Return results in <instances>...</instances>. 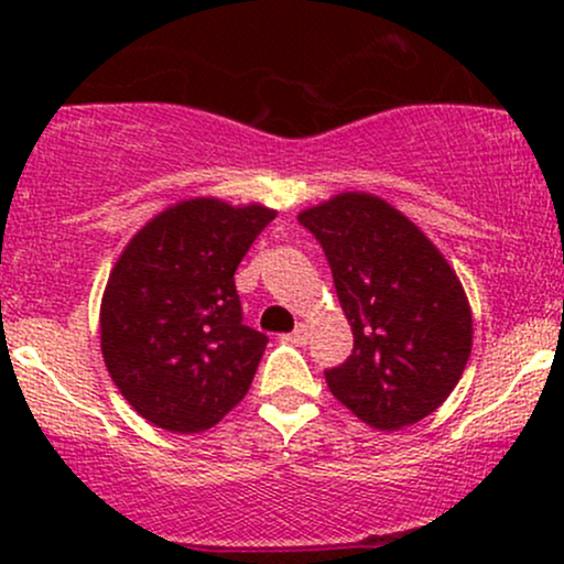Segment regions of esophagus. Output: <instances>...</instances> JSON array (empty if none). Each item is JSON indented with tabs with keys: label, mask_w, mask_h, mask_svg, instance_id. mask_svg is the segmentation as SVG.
Instances as JSON below:
<instances>
[{
	"label": "esophagus",
	"mask_w": 564,
	"mask_h": 564,
	"mask_svg": "<svg viewBox=\"0 0 564 564\" xmlns=\"http://www.w3.org/2000/svg\"><path fill=\"white\" fill-rule=\"evenodd\" d=\"M307 334H310V328H307V323H296V328L294 332H291L286 339L291 341V345H307Z\"/></svg>",
	"instance_id": "obj_1"
}]
</instances>
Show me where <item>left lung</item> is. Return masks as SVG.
I'll return each mask as SVG.
<instances>
[{
	"instance_id": "left-lung-1",
	"label": "left lung",
	"mask_w": 564,
	"mask_h": 564,
	"mask_svg": "<svg viewBox=\"0 0 564 564\" xmlns=\"http://www.w3.org/2000/svg\"><path fill=\"white\" fill-rule=\"evenodd\" d=\"M300 223L323 246L352 326L328 390L373 430H403L445 403L471 352V310L435 243L387 200L339 193Z\"/></svg>"
}]
</instances>
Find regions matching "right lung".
<instances>
[{
  "mask_svg": "<svg viewBox=\"0 0 564 564\" xmlns=\"http://www.w3.org/2000/svg\"><path fill=\"white\" fill-rule=\"evenodd\" d=\"M273 217L260 204L180 200L121 251L100 304V349L151 424L204 432L249 392L268 336L243 323L232 275Z\"/></svg>",
  "mask_w": 564,
  "mask_h": 564,
  "instance_id": "add662e5",
  "label": "right lung"
}]
</instances>
